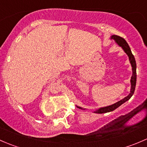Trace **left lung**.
I'll use <instances>...</instances> for the list:
<instances>
[{"instance_id": "left-lung-1", "label": "left lung", "mask_w": 147, "mask_h": 147, "mask_svg": "<svg viewBox=\"0 0 147 147\" xmlns=\"http://www.w3.org/2000/svg\"><path fill=\"white\" fill-rule=\"evenodd\" d=\"M111 39H113L118 44V45H119L120 47H122V49L124 50V51L125 52L126 54L128 55L129 60L130 63H131V67H132V75H131V90H130V93L129 94L128 96H127L126 97H124V99H122L120 101L116 102V103L113 104L112 105H109V106L105 107H101L100 109H97L96 111H94V113L97 114H102V113H106V112H109L114 111L115 109H117V107H119L120 105H122L123 103H124L125 102L128 101L130 98L131 97V96L133 95L134 92V90H135V87H136V82H137V72H136V69H137V65H136V61L135 58H134V55L131 53V49H130L128 43L127 42V41L124 39V38H121L120 36L118 35H113L111 36ZM80 109H82L80 107H78Z\"/></svg>"}]
</instances>
